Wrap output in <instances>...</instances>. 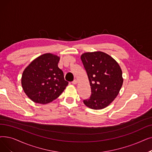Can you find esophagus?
<instances>
[{
    "label": "esophagus",
    "instance_id": "1",
    "mask_svg": "<svg viewBox=\"0 0 152 152\" xmlns=\"http://www.w3.org/2000/svg\"><path fill=\"white\" fill-rule=\"evenodd\" d=\"M72 83L73 84H76L77 83V80H75L73 81L72 82Z\"/></svg>",
    "mask_w": 152,
    "mask_h": 152
}]
</instances>
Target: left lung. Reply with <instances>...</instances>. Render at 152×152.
Here are the masks:
<instances>
[{"instance_id":"left-lung-1","label":"left lung","mask_w":152,"mask_h":152,"mask_svg":"<svg viewBox=\"0 0 152 152\" xmlns=\"http://www.w3.org/2000/svg\"><path fill=\"white\" fill-rule=\"evenodd\" d=\"M91 89L89 99L84 100L87 107L95 110L107 107L123 84L122 71L118 63L104 52H86L81 56Z\"/></svg>"}]
</instances>
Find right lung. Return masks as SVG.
<instances>
[{
	"label": "right lung",
	"instance_id": "add662e5",
	"mask_svg": "<svg viewBox=\"0 0 152 152\" xmlns=\"http://www.w3.org/2000/svg\"><path fill=\"white\" fill-rule=\"evenodd\" d=\"M60 57L45 53L24 69L21 78L23 91L35 103L48 104L60 96L68 84L58 64Z\"/></svg>",
	"mask_w": 152,
	"mask_h": 152
}]
</instances>
